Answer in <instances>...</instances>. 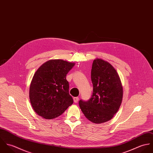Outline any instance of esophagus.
<instances>
[{"label":"esophagus","mask_w":153,"mask_h":153,"mask_svg":"<svg viewBox=\"0 0 153 153\" xmlns=\"http://www.w3.org/2000/svg\"><path fill=\"white\" fill-rule=\"evenodd\" d=\"M74 101L75 103H77L79 101V98L78 97H74Z\"/></svg>","instance_id":"1"}]
</instances>
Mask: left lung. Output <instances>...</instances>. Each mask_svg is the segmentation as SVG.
<instances>
[{
  "instance_id": "left-lung-1",
  "label": "left lung",
  "mask_w": 153,
  "mask_h": 153,
  "mask_svg": "<svg viewBox=\"0 0 153 153\" xmlns=\"http://www.w3.org/2000/svg\"><path fill=\"white\" fill-rule=\"evenodd\" d=\"M92 95L87 101L79 100L80 108L85 117L95 124L112 119L121 105L123 90L120 77L109 62L94 60L91 69Z\"/></svg>"
}]
</instances>
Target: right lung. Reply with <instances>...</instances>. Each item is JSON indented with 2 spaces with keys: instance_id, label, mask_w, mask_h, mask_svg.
I'll list each match as a JSON object with an SVG mask.
<instances>
[{
  "instance_id": "right-lung-1",
  "label": "right lung",
  "mask_w": 153,
  "mask_h": 153,
  "mask_svg": "<svg viewBox=\"0 0 153 153\" xmlns=\"http://www.w3.org/2000/svg\"><path fill=\"white\" fill-rule=\"evenodd\" d=\"M74 65L62 59H53L36 71L30 84L29 98L39 116L49 120L56 118L73 104L66 76Z\"/></svg>"
}]
</instances>
